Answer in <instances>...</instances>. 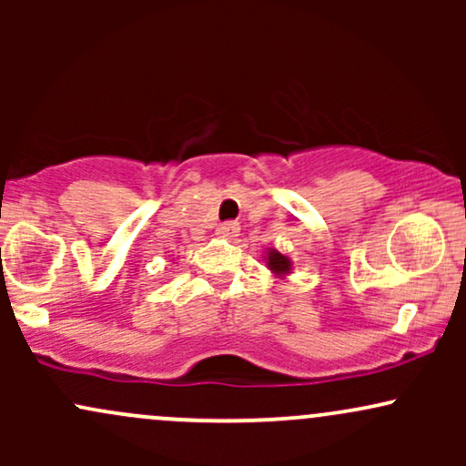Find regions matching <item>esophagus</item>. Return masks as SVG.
<instances>
[{
	"instance_id": "esophagus-1",
	"label": "esophagus",
	"mask_w": 466,
	"mask_h": 466,
	"mask_svg": "<svg viewBox=\"0 0 466 466\" xmlns=\"http://www.w3.org/2000/svg\"><path fill=\"white\" fill-rule=\"evenodd\" d=\"M238 229H240L238 223H234V221H226V223H221V226H218L217 232L221 234V237H228V238H232V237H237V234H238Z\"/></svg>"
}]
</instances>
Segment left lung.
<instances>
[{
    "label": "left lung",
    "mask_w": 466,
    "mask_h": 466,
    "mask_svg": "<svg viewBox=\"0 0 466 466\" xmlns=\"http://www.w3.org/2000/svg\"><path fill=\"white\" fill-rule=\"evenodd\" d=\"M263 260L267 263V269H269L276 278H285V276L291 274V265H293L291 258H289V256H285V254H280L278 249H271V248L267 249Z\"/></svg>",
    "instance_id": "left-lung-1"
}]
</instances>
